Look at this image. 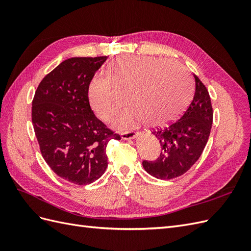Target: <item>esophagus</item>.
I'll return each instance as SVG.
<instances>
[{"mask_svg": "<svg viewBox=\"0 0 251 251\" xmlns=\"http://www.w3.org/2000/svg\"><path fill=\"white\" fill-rule=\"evenodd\" d=\"M121 137L125 140H130V139H134L137 137V133L136 132H125L121 134Z\"/></svg>", "mask_w": 251, "mask_h": 251, "instance_id": "obj_1", "label": "esophagus"}]
</instances>
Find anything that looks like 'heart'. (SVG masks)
<instances>
[{
  "label": "heart",
  "mask_w": 251,
  "mask_h": 251,
  "mask_svg": "<svg viewBox=\"0 0 251 251\" xmlns=\"http://www.w3.org/2000/svg\"><path fill=\"white\" fill-rule=\"evenodd\" d=\"M107 75L91 77L88 102L97 118L110 121L123 102L118 91L125 92L128 103L114 120L119 130L142 120L153 126L170 121L186 107L193 94L192 81L183 67L166 58L120 56L109 66Z\"/></svg>",
  "instance_id": "b5f03b06"
}]
</instances>
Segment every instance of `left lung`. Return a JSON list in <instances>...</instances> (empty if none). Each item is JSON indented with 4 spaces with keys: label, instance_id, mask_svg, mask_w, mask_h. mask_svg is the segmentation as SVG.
Here are the masks:
<instances>
[{
    "label": "left lung",
    "instance_id": "left-lung-1",
    "mask_svg": "<svg viewBox=\"0 0 251 251\" xmlns=\"http://www.w3.org/2000/svg\"><path fill=\"white\" fill-rule=\"evenodd\" d=\"M194 77L195 95L183 115L169 126L151 131L160 143L161 153L157 160H144L142 165L157 179L169 180L186 173L207 143L214 112L206 87L195 74Z\"/></svg>",
    "mask_w": 251,
    "mask_h": 251
}]
</instances>
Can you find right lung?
Here are the masks:
<instances>
[{
  "mask_svg": "<svg viewBox=\"0 0 251 251\" xmlns=\"http://www.w3.org/2000/svg\"><path fill=\"white\" fill-rule=\"evenodd\" d=\"M107 56L71 57L43 78L32 101V124L43 158L57 176L77 185L100 179L111 139L120 136L90 109L88 83Z\"/></svg>",
  "mask_w": 251,
  "mask_h": 251,
  "instance_id": "right-lung-1",
  "label": "right lung"
}]
</instances>
